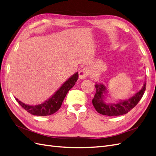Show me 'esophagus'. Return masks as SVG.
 <instances>
[{
	"instance_id": "1",
	"label": "esophagus",
	"mask_w": 156,
	"mask_h": 156,
	"mask_svg": "<svg viewBox=\"0 0 156 156\" xmlns=\"http://www.w3.org/2000/svg\"><path fill=\"white\" fill-rule=\"evenodd\" d=\"M88 75H89V72H88V69L87 68H84L79 72V79L81 80L86 79L88 76Z\"/></svg>"
}]
</instances>
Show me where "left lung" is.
<instances>
[{
    "mask_svg": "<svg viewBox=\"0 0 156 156\" xmlns=\"http://www.w3.org/2000/svg\"><path fill=\"white\" fill-rule=\"evenodd\" d=\"M146 82L139 92L127 100L117 101L116 103H106L108 89L103 83H96V92L92 100V104L98 112L106 116H120L128 112L135 107L142 98L146 90Z\"/></svg>",
    "mask_w": 156,
    "mask_h": 156,
    "instance_id": "obj_1",
    "label": "left lung"
}]
</instances>
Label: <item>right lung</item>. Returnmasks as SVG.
Wrapping results in <instances>:
<instances>
[{"mask_svg": "<svg viewBox=\"0 0 156 156\" xmlns=\"http://www.w3.org/2000/svg\"><path fill=\"white\" fill-rule=\"evenodd\" d=\"M78 77V72L74 73L62 84V86L53 94V96L39 105H27L19 100L17 98H15L19 104L31 115L36 116L51 115L60 108L67 93L75 85Z\"/></svg>", "mask_w": 156, "mask_h": 156, "instance_id": "obj_1", "label": "right lung"}]
</instances>
